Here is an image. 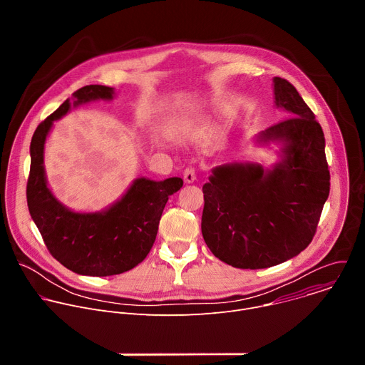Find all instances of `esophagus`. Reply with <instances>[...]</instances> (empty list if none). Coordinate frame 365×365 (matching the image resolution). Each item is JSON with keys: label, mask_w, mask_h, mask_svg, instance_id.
Here are the masks:
<instances>
[{"label": "esophagus", "mask_w": 365, "mask_h": 365, "mask_svg": "<svg viewBox=\"0 0 365 365\" xmlns=\"http://www.w3.org/2000/svg\"><path fill=\"white\" fill-rule=\"evenodd\" d=\"M183 179L186 183H193L196 180V173H195V169L193 168H186L183 170Z\"/></svg>", "instance_id": "obj_1"}]
</instances>
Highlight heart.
<instances>
[{
	"label": "heart",
	"instance_id": "obj_1",
	"mask_svg": "<svg viewBox=\"0 0 365 365\" xmlns=\"http://www.w3.org/2000/svg\"><path fill=\"white\" fill-rule=\"evenodd\" d=\"M179 130H180V121H179V120H175V121L170 124V133L176 134V133H179Z\"/></svg>",
	"mask_w": 365,
	"mask_h": 365
}]
</instances>
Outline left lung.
<instances>
[{
    "instance_id": "8db88e82",
    "label": "left lung",
    "mask_w": 365,
    "mask_h": 365,
    "mask_svg": "<svg viewBox=\"0 0 365 365\" xmlns=\"http://www.w3.org/2000/svg\"><path fill=\"white\" fill-rule=\"evenodd\" d=\"M273 83L276 107L292 117L257 141L282 143V160L269 170L254 163L218 166L202 187L203 240L237 269H267L302 252L329 196L322 127L289 81L276 76Z\"/></svg>"
}]
</instances>
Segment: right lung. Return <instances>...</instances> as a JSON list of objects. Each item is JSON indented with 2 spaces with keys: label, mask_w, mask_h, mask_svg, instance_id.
Segmentation results:
<instances>
[{
  "label": "right lung",
  "mask_w": 365,
  "mask_h": 365,
  "mask_svg": "<svg viewBox=\"0 0 365 365\" xmlns=\"http://www.w3.org/2000/svg\"><path fill=\"white\" fill-rule=\"evenodd\" d=\"M73 106L95 99H113L114 89L88 85L72 95ZM71 110L66 99L36 128L30 144L27 205L43 241L61 264L82 276L121 274L140 264L150 252L169 196L183 186L180 178L162 182L135 179L127 193L102 212L81 214L62 205L46 182L43 151L53 121Z\"/></svg>",
  "instance_id": "right-lung-1"
}]
</instances>
